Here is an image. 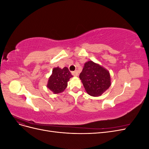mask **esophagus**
I'll return each mask as SVG.
<instances>
[{
	"label": "esophagus",
	"instance_id": "1",
	"mask_svg": "<svg viewBox=\"0 0 149 149\" xmlns=\"http://www.w3.org/2000/svg\"><path fill=\"white\" fill-rule=\"evenodd\" d=\"M72 74H73V75H74L75 76H78L79 75V72L78 70H76L75 71L72 72Z\"/></svg>",
	"mask_w": 149,
	"mask_h": 149
}]
</instances>
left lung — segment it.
Returning a JSON list of instances; mask_svg holds the SVG:
<instances>
[{"mask_svg":"<svg viewBox=\"0 0 149 149\" xmlns=\"http://www.w3.org/2000/svg\"><path fill=\"white\" fill-rule=\"evenodd\" d=\"M79 78L85 91L94 97L100 96L111 85L109 71L93 61L85 63Z\"/></svg>","mask_w":149,"mask_h":149,"instance_id":"8db88e82","label":"left lung"}]
</instances>
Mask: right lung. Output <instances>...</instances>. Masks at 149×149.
<instances>
[{"label":"right lung","instance_id":"add662e5","mask_svg":"<svg viewBox=\"0 0 149 149\" xmlns=\"http://www.w3.org/2000/svg\"><path fill=\"white\" fill-rule=\"evenodd\" d=\"M73 76L67 67L63 69L58 66L54 68L52 74L49 77L47 87L53 94H60L65 91L68 86V82Z\"/></svg>","mask_w":149,"mask_h":149}]
</instances>
